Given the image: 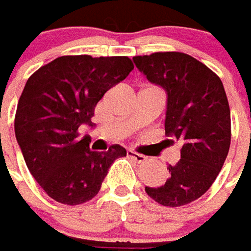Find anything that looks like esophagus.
Instances as JSON below:
<instances>
[{"label": "esophagus", "mask_w": 251, "mask_h": 251, "mask_svg": "<svg viewBox=\"0 0 251 251\" xmlns=\"http://www.w3.org/2000/svg\"><path fill=\"white\" fill-rule=\"evenodd\" d=\"M127 156L137 163H144L145 160H147V157H145V156L141 155V153H137V152H134V151H131V150L127 151Z\"/></svg>", "instance_id": "obj_1"}]
</instances>
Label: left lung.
I'll return each instance as SVG.
<instances>
[{
	"mask_svg": "<svg viewBox=\"0 0 251 251\" xmlns=\"http://www.w3.org/2000/svg\"><path fill=\"white\" fill-rule=\"evenodd\" d=\"M133 61L151 83L167 92L166 134L182 143L179 162L167 167L166 183L147 186L145 192L164 206L190 204L212 186L228 155L231 115L223 83L185 52L159 51Z\"/></svg>",
	"mask_w": 251,
	"mask_h": 251,
	"instance_id": "obj_1",
	"label": "left lung"
}]
</instances>
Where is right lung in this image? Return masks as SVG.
Segmentation results:
<instances>
[{
  "label": "right lung",
  "mask_w": 251,
  "mask_h": 251,
  "mask_svg": "<svg viewBox=\"0 0 251 251\" xmlns=\"http://www.w3.org/2000/svg\"><path fill=\"white\" fill-rule=\"evenodd\" d=\"M134 69L127 57L64 55L43 65L27 80L17 103L16 140L29 173L49 197L84 204L99 193L115 159L126 150H89L78 127L92 126L98 101Z\"/></svg>",
  "instance_id": "right-lung-1"
}]
</instances>
